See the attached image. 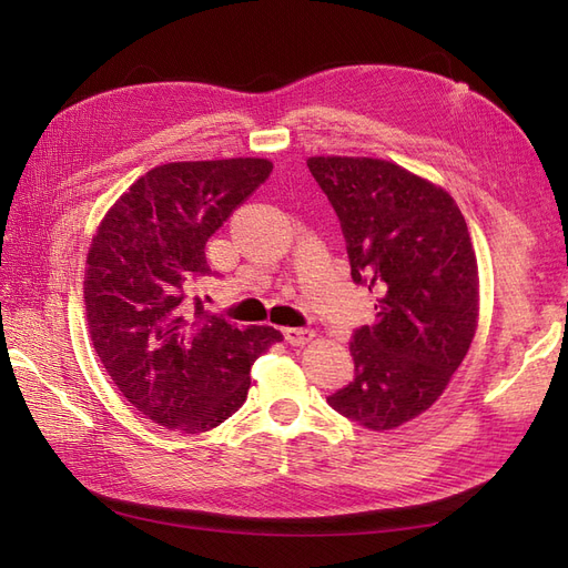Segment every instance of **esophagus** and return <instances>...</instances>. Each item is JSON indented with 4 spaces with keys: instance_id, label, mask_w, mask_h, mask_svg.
<instances>
[{
    "instance_id": "obj_1",
    "label": "esophagus",
    "mask_w": 568,
    "mask_h": 568,
    "mask_svg": "<svg viewBox=\"0 0 568 568\" xmlns=\"http://www.w3.org/2000/svg\"><path fill=\"white\" fill-rule=\"evenodd\" d=\"M284 338H286V343H291V346H305V343H311L315 338V332L288 326V329H284Z\"/></svg>"
}]
</instances>
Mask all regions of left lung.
Instances as JSON below:
<instances>
[{"label": "left lung", "instance_id": "1", "mask_svg": "<svg viewBox=\"0 0 568 568\" xmlns=\"http://www.w3.org/2000/svg\"><path fill=\"white\" fill-rule=\"evenodd\" d=\"M376 322L351 341L355 379L329 395L369 432L419 417L448 388L478 326V265L467 222L443 186L367 156H311Z\"/></svg>", "mask_w": 568, "mask_h": 568}]
</instances>
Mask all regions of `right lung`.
<instances>
[{
	"instance_id": "1",
	"label": "right lung",
	"mask_w": 568,
	"mask_h": 568,
	"mask_svg": "<svg viewBox=\"0 0 568 568\" xmlns=\"http://www.w3.org/2000/svg\"><path fill=\"white\" fill-rule=\"evenodd\" d=\"M272 173L267 159L175 161L130 184L88 251L84 311L111 382L140 415L203 434L244 405L251 365L284 336L239 329L186 301L209 274L205 242Z\"/></svg>"
}]
</instances>
